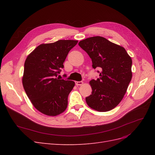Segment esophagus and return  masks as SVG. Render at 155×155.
<instances>
[{
    "label": "esophagus",
    "mask_w": 155,
    "mask_h": 155,
    "mask_svg": "<svg viewBox=\"0 0 155 155\" xmlns=\"http://www.w3.org/2000/svg\"><path fill=\"white\" fill-rule=\"evenodd\" d=\"M83 84V81H76V85L77 86H79V85H82Z\"/></svg>",
    "instance_id": "34e87169"
}]
</instances>
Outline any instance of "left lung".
Returning <instances> with one entry per match:
<instances>
[{
    "label": "left lung",
    "instance_id": "left-lung-1",
    "mask_svg": "<svg viewBox=\"0 0 155 155\" xmlns=\"http://www.w3.org/2000/svg\"><path fill=\"white\" fill-rule=\"evenodd\" d=\"M78 45L91 58L92 67L101 69L100 78L89 83L92 91L85 98L87 105L99 112L113 109L122 100L132 78L131 58L122 46L100 36L88 37Z\"/></svg>",
    "mask_w": 155,
    "mask_h": 155
}]
</instances>
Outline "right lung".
I'll list each match as a JSON object with an SVG mask.
<instances>
[{"mask_svg": "<svg viewBox=\"0 0 155 155\" xmlns=\"http://www.w3.org/2000/svg\"><path fill=\"white\" fill-rule=\"evenodd\" d=\"M75 40H59L41 44L25 61L22 85L37 110L45 115L61 114L68 105V96L75 85L73 81L57 78L63 63L74 46Z\"/></svg>", "mask_w": 155, "mask_h": 155, "instance_id": "obj_1", "label": "right lung"}]
</instances>
